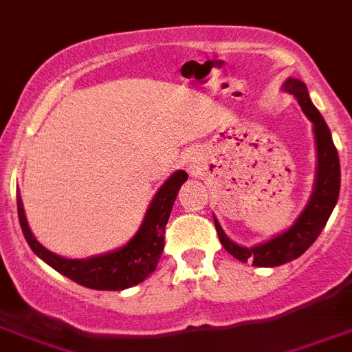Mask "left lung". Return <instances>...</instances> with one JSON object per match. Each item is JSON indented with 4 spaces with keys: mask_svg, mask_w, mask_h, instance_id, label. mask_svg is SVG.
<instances>
[{
    "mask_svg": "<svg viewBox=\"0 0 352 352\" xmlns=\"http://www.w3.org/2000/svg\"><path fill=\"white\" fill-rule=\"evenodd\" d=\"M285 89L290 94L296 96L302 112L314 122L319 169H317V182H315V190L310 203L301 213V217L294 222L290 230L270 239L265 244L254 245L251 249L240 248L235 242H231L224 235L221 224L213 219L219 240L228 253L240 262H251L254 267H278L301 256L306 249L317 240L322 228L326 226L327 219L331 215L336 199H338V192H340V160H338V151L333 144L326 121L308 98V90H306L305 83L296 80V78H290L285 82Z\"/></svg>",
    "mask_w": 352,
    "mask_h": 352,
    "instance_id": "left-lung-1",
    "label": "left lung"
}]
</instances>
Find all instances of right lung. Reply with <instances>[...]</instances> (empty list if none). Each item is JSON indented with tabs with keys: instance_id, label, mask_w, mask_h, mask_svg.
Returning a JSON list of instances; mask_svg holds the SVG:
<instances>
[{
	"instance_id": "add662e5",
	"label": "right lung",
	"mask_w": 352,
	"mask_h": 352,
	"mask_svg": "<svg viewBox=\"0 0 352 352\" xmlns=\"http://www.w3.org/2000/svg\"><path fill=\"white\" fill-rule=\"evenodd\" d=\"M188 174L185 170L174 173L167 182L156 192L151 206L147 210L142 226L137 235L113 253L101 254V256L89 258V260H65L56 256L46 248L38 244L25 217V208L17 196V213H19L21 230L32 251L42 258L47 265H51L60 274L67 276L82 287L92 290H124L142 283L147 276L158 265L165 245V224L169 221L170 210L178 190L187 182Z\"/></svg>"
}]
</instances>
